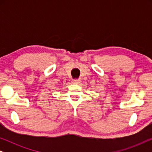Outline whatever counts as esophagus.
<instances>
[{
  "mask_svg": "<svg viewBox=\"0 0 152 152\" xmlns=\"http://www.w3.org/2000/svg\"><path fill=\"white\" fill-rule=\"evenodd\" d=\"M72 82L73 83V84H79V83H80V80H72Z\"/></svg>",
  "mask_w": 152,
  "mask_h": 152,
  "instance_id": "esophagus-1",
  "label": "esophagus"
}]
</instances>
